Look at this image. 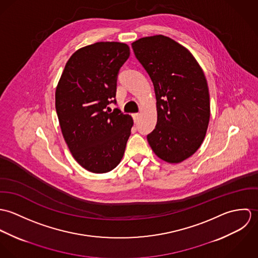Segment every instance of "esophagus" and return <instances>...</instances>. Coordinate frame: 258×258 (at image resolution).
<instances>
[{"label": "esophagus", "instance_id": "1", "mask_svg": "<svg viewBox=\"0 0 258 258\" xmlns=\"http://www.w3.org/2000/svg\"><path fill=\"white\" fill-rule=\"evenodd\" d=\"M139 116H140V113H134L133 114V119H134V122H137L138 119H139Z\"/></svg>", "mask_w": 258, "mask_h": 258}]
</instances>
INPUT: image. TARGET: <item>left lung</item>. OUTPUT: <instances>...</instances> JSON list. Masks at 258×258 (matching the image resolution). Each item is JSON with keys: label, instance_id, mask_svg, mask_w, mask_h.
<instances>
[{"label": "left lung", "instance_id": "8db88e82", "mask_svg": "<svg viewBox=\"0 0 258 258\" xmlns=\"http://www.w3.org/2000/svg\"><path fill=\"white\" fill-rule=\"evenodd\" d=\"M150 75L157 99V125L147 136L153 152L178 164L201 147L210 122V93L205 74L182 44L163 35L132 43Z\"/></svg>", "mask_w": 258, "mask_h": 258}]
</instances>
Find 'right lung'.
<instances>
[{
    "label": "right lung",
    "mask_w": 258,
    "mask_h": 258,
    "mask_svg": "<svg viewBox=\"0 0 258 258\" xmlns=\"http://www.w3.org/2000/svg\"><path fill=\"white\" fill-rule=\"evenodd\" d=\"M126 43L99 41L77 49L68 60L55 89L60 129L76 162L103 174L123 158L133 119L108 110L116 96L117 75L128 59Z\"/></svg>",
    "instance_id": "obj_1"
}]
</instances>
